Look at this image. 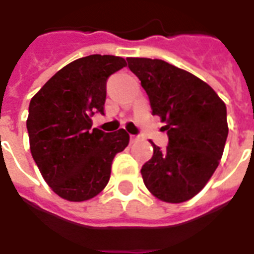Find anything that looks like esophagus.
Returning <instances> with one entry per match:
<instances>
[{"instance_id":"obj_1","label":"esophagus","mask_w":254,"mask_h":254,"mask_svg":"<svg viewBox=\"0 0 254 254\" xmlns=\"http://www.w3.org/2000/svg\"><path fill=\"white\" fill-rule=\"evenodd\" d=\"M135 141H137V137H135V135H130V142L133 143L135 142Z\"/></svg>"}]
</instances>
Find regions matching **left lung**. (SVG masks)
<instances>
[{
  "mask_svg": "<svg viewBox=\"0 0 254 254\" xmlns=\"http://www.w3.org/2000/svg\"><path fill=\"white\" fill-rule=\"evenodd\" d=\"M127 61L169 135L165 150L150 141L154 154L141 169L143 183L163 201L189 200L219 166L228 137L225 104L207 83L167 62Z\"/></svg>",
  "mask_w": 254,
  "mask_h": 254,
  "instance_id": "left-lung-1",
  "label": "left lung"
}]
</instances>
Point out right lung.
<instances>
[{"label": "right lung", "instance_id": "right-lung-1", "mask_svg": "<svg viewBox=\"0 0 254 254\" xmlns=\"http://www.w3.org/2000/svg\"><path fill=\"white\" fill-rule=\"evenodd\" d=\"M127 65L124 58L89 55L58 71L34 96L26 127L30 150L42 177L69 201L92 199L105 189L115 155L129 143L124 129H92L104 115L107 80Z\"/></svg>", "mask_w": 254, "mask_h": 254}]
</instances>
